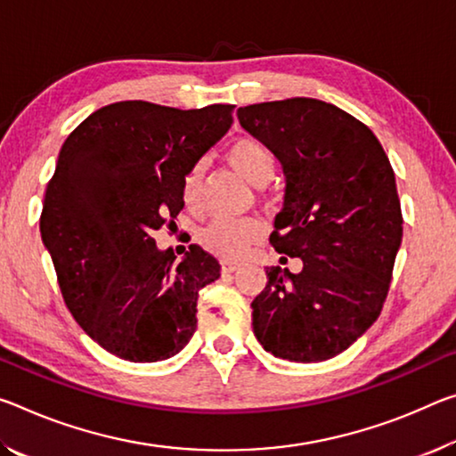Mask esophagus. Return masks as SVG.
I'll return each instance as SVG.
<instances>
[{
	"label": "esophagus",
	"instance_id": "obj_1",
	"mask_svg": "<svg viewBox=\"0 0 456 456\" xmlns=\"http://www.w3.org/2000/svg\"><path fill=\"white\" fill-rule=\"evenodd\" d=\"M240 267H241V264H240V262H229V259H225V262L221 264V270L225 272V273H231V272L240 270Z\"/></svg>",
	"mask_w": 456,
	"mask_h": 456
}]
</instances>
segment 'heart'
I'll return each mask as SVG.
<instances>
[{
  "label": "heart",
  "mask_w": 456,
  "mask_h": 456,
  "mask_svg": "<svg viewBox=\"0 0 456 456\" xmlns=\"http://www.w3.org/2000/svg\"><path fill=\"white\" fill-rule=\"evenodd\" d=\"M227 160L240 175L254 186H264L272 178L276 160L270 148L257 137L243 135L231 143L227 150ZM205 164H192L183 178V200L186 205H194L199 200ZM264 233L262 223L256 219H215L200 233L202 248L223 259L241 257L251 243Z\"/></svg>",
  "instance_id": "1"
}]
</instances>
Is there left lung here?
<instances>
[{
  "label": "left lung",
  "mask_w": 456,
  "mask_h": 456,
  "mask_svg": "<svg viewBox=\"0 0 456 456\" xmlns=\"http://www.w3.org/2000/svg\"><path fill=\"white\" fill-rule=\"evenodd\" d=\"M237 118L286 176L270 241L302 259L298 273L265 270L267 284L251 302L254 332L276 357L330 359L386 302L403 223L392 164L370 127L319 99L240 107Z\"/></svg>",
  "instance_id": "8db88e82"
}]
</instances>
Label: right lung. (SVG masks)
Instances as JSON below:
<instances>
[{"instance_id":"right-lung-1","label":"right lung","mask_w":456,"mask_h":456,"mask_svg":"<svg viewBox=\"0 0 456 456\" xmlns=\"http://www.w3.org/2000/svg\"><path fill=\"white\" fill-rule=\"evenodd\" d=\"M231 111L119 101L62 143L42 205V243L75 321L115 357L164 361L194 335L199 292L221 265L199 245L176 259L151 233L183 211L186 170L229 132Z\"/></svg>"}]
</instances>
